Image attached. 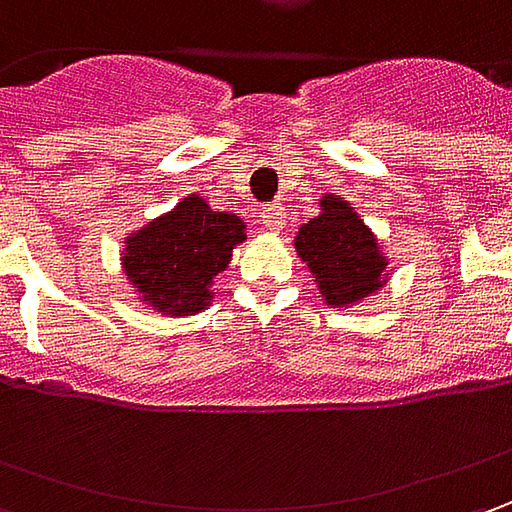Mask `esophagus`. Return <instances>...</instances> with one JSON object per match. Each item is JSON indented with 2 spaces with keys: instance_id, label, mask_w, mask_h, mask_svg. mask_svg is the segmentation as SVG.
<instances>
[{
  "instance_id": "obj_1",
  "label": "esophagus",
  "mask_w": 512,
  "mask_h": 512,
  "mask_svg": "<svg viewBox=\"0 0 512 512\" xmlns=\"http://www.w3.org/2000/svg\"><path fill=\"white\" fill-rule=\"evenodd\" d=\"M282 222H285L282 205H265V207H262V227H265V230H270V233H279Z\"/></svg>"
}]
</instances>
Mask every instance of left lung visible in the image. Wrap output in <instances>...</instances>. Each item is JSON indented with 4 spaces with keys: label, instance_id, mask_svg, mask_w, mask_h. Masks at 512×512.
Segmentation results:
<instances>
[{
    "label": "left lung",
    "instance_id": "8db88e82",
    "mask_svg": "<svg viewBox=\"0 0 512 512\" xmlns=\"http://www.w3.org/2000/svg\"><path fill=\"white\" fill-rule=\"evenodd\" d=\"M293 245L310 267L325 305H359L387 285L390 273L379 239L342 196L325 193L319 216L299 227Z\"/></svg>",
    "mask_w": 512,
    "mask_h": 512
}]
</instances>
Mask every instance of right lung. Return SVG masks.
Instances as JSON below:
<instances>
[{
  "label": "right lung",
  "mask_w": 512,
  "mask_h": 512,
  "mask_svg": "<svg viewBox=\"0 0 512 512\" xmlns=\"http://www.w3.org/2000/svg\"><path fill=\"white\" fill-rule=\"evenodd\" d=\"M247 225L227 210H213L199 193L185 196L165 216L125 239L122 267L142 305L165 316H193L213 299V279L230 265Z\"/></svg>",
  "instance_id": "add662e5"
}]
</instances>
